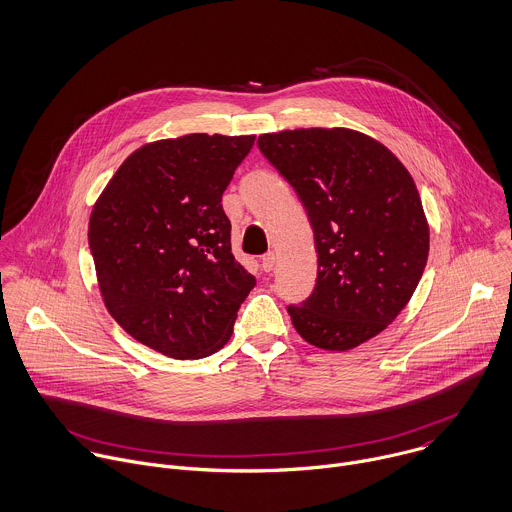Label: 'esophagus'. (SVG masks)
<instances>
[{"instance_id": "34e87169", "label": "esophagus", "mask_w": 512, "mask_h": 512, "mask_svg": "<svg viewBox=\"0 0 512 512\" xmlns=\"http://www.w3.org/2000/svg\"><path fill=\"white\" fill-rule=\"evenodd\" d=\"M274 264H276L274 252H268V254L262 256V270H264V272H272V270H274Z\"/></svg>"}]
</instances>
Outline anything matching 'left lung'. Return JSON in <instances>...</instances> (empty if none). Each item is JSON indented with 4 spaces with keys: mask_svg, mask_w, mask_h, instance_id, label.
Here are the masks:
<instances>
[{
    "mask_svg": "<svg viewBox=\"0 0 512 512\" xmlns=\"http://www.w3.org/2000/svg\"><path fill=\"white\" fill-rule=\"evenodd\" d=\"M258 147L315 232L317 284L288 306L292 325L319 349H355L395 321L424 274L430 226L418 187L383 143L353 129L266 133Z\"/></svg>",
    "mask_w": 512,
    "mask_h": 512,
    "instance_id": "8db88e82",
    "label": "left lung"
}]
</instances>
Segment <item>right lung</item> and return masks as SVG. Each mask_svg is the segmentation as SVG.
<instances>
[{"instance_id": "1", "label": "right lung", "mask_w": 512, "mask_h": 512, "mask_svg": "<svg viewBox=\"0 0 512 512\" xmlns=\"http://www.w3.org/2000/svg\"><path fill=\"white\" fill-rule=\"evenodd\" d=\"M254 135L191 133L133 151L88 222L102 302L139 343L173 359L220 351L256 278L232 254L222 195Z\"/></svg>"}]
</instances>
